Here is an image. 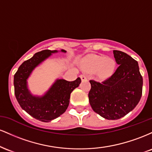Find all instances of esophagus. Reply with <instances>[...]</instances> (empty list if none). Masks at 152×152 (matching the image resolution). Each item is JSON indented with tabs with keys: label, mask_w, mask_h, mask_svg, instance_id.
Segmentation results:
<instances>
[{
	"label": "esophagus",
	"mask_w": 152,
	"mask_h": 152,
	"mask_svg": "<svg viewBox=\"0 0 152 152\" xmlns=\"http://www.w3.org/2000/svg\"><path fill=\"white\" fill-rule=\"evenodd\" d=\"M80 78H81V81H85V80H86V79H87L86 76H85L84 74H81V75H80Z\"/></svg>",
	"instance_id": "obj_1"
}]
</instances>
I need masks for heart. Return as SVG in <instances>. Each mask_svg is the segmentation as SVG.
<instances>
[{
  "label": "heart",
  "instance_id": "1",
  "mask_svg": "<svg viewBox=\"0 0 152 152\" xmlns=\"http://www.w3.org/2000/svg\"><path fill=\"white\" fill-rule=\"evenodd\" d=\"M116 62L111 58L91 55L82 61V68L88 72H96L99 78H107L114 73Z\"/></svg>",
  "mask_w": 152,
  "mask_h": 152
}]
</instances>
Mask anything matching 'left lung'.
Segmentation results:
<instances>
[{
  "label": "left lung",
  "instance_id": "obj_1",
  "mask_svg": "<svg viewBox=\"0 0 152 152\" xmlns=\"http://www.w3.org/2000/svg\"><path fill=\"white\" fill-rule=\"evenodd\" d=\"M118 65L114 74L103 82L91 80L88 99L92 109L109 120L121 118L140 101L143 78L138 62L120 50L113 51Z\"/></svg>",
  "mask_w": 152,
  "mask_h": 152
}]
</instances>
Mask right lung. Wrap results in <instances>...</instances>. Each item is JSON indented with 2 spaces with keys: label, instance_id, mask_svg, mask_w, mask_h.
<instances>
[{
  "label": "right lung",
  "instance_id": "add662e5",
  "mask_svg": "<svg viewBox=\"0 0 152 152\" xmlns=\"http://www.w3.org/2000/svg\"><path fill=\"white\" fill-rule=\"evenodd\" d=\"M58 52L57 50H43L35 53L19 66L14 75L15 95L18 104L28 114L41 121H50L64 114L69 106L71 93L81 82L79 77L74 81L58 78L43 95L31 93L27 80L33 71L52 54ZM61 52L66 53V50L61 49Z\"/></svg>",
  "mask_w": 152,
  "mask_h": 152
}]
</instances>
